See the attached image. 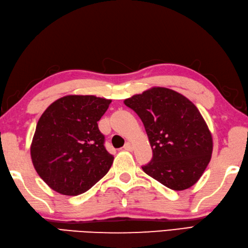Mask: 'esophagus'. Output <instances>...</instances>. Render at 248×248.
Returning <instances> with one entry per match:
<instances>
[{"mask_svg": "<svg viewBox=\"0 0 248 248\" xmlns=\"http://www.w3.org/2000/svg\"><path fill=\"white\" fill-rule=\"evenodd\" d=\"M124 148L125 151H132V144L130 143V142H127L124 144Z\"/></svg>", "mask_w": 248, "mask_h": 248, "instance_id": "34e87169", "label": "esophagus"}]
</instances>
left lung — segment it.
<instances>
[{"label":"left lung","instance_id":"left-lung-1","mask_svg":"<svg viewBox=\"0 0 248 248\" xmlns=\"http://www.w3.org/2000/svg\"><path fill=\"white\" fill-rule=\"evenodd\" d=\"M141 118L153 150L144 172L171 190L199 181L213 154V137L200 110L182 94L152 88L124 100Z\"/></svg>","mask_w":248,"mask_h":248}]
</instances>
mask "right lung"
<instances>
[{
  "label": "right lung",
  "instance_id": "add662e5",
  "mask_svg": "<svg viewBox=\"0 0 248 248\" xmlns=\"http://www.w3.org/2000/svg\"><path fill=\"white\" fill-rule=\"evenodd\" d=\"M110 100L67 95L52 103L37 124L30 153L34 169L52 190L76 196L90 190L110 169L97 121Z\"/></svg>",
  "mask_w": 248,
  "mask_h": 248
}]
</instances>
